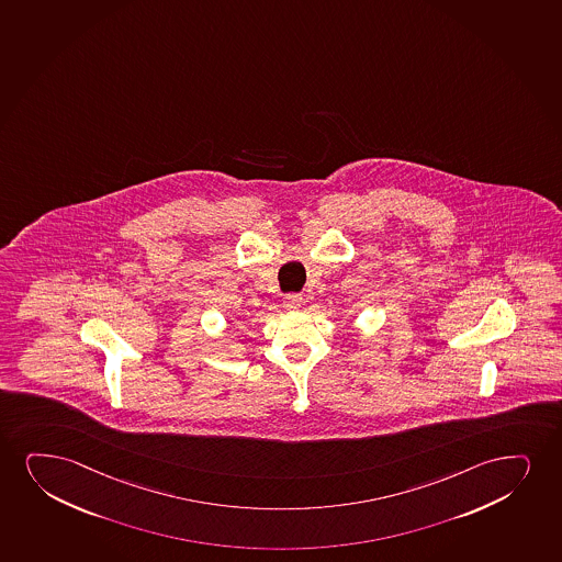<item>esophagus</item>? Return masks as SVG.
Segmentation results:
<instances>
[{
    "label": "esophagus",
    "instance_id": "obj_1",
    "mask_svg": "<svg viewBox=\"0 0 562 562\" xmlns=\"http://www.w3.org/2000/svg\"><path fill=\"white\" fill-rule=\"evenodd\" d=\"M301 305H303V297H301L299 293H290V295H285L284 306L288 311H297Z\"/></svg>",
    "mask_w": 562,
    "mask_h": 562
}]
</instances>
